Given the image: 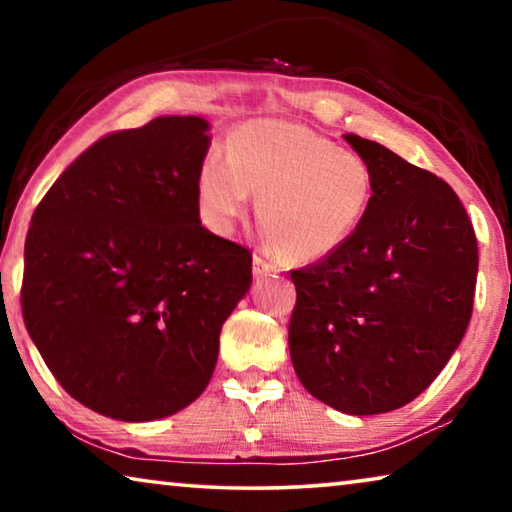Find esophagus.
Wrapping results in <instances>:
<instances>
[{"label":"esophagus","mask_w":512,"mask_h":512,"mask_svg":"<svg viewBox=\"0 0 512 512\" xmlns=\"http://www.w3.org/2000/svg\"><path fill=\"white\" fill-rule=\"evenodd\" d=\"M253 273L255 277H266V275H273L277 273V266L273 262H268L262 255H255L253 257Z\"/></svg>","instance_id":"obj_1"}]
</instances>
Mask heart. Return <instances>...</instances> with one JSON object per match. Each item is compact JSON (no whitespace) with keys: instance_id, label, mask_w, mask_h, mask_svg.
Returning a JSON list of instances; mask_svg holds the SVG:
<instances>
[{"instance_id":"1","label":"heart","mask_w":512,"mask_h":512,"mask_svg":"<svg viewBox=\"0 0 512 512\" xmlns=\"http://www.w3.org/2000/svg\"><path fill=\"white\" fill-rule=\"evenodd\" d=\"M375 171L352 149L287 119H253L210 151L196 173L203 221L230 235L250 194L268 244L289 262L311 264L339 253L375 201Z\"/></svg>"}]
</instances>
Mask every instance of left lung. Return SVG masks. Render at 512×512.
<instances>
[{
	"instance_id": "1",
	"label": "left lung",
	"mask_w": 512,
	"mask_h": 512,
	"mask_svg": "<svg viewBox=\"0 0 512 512\" xmlns=\"http://www.w3.org/2000/svg\"><path fill=\"white\" fill-rule=\"evenodd\" d=\"M343 137L375 171V201L339 253L291 271L289 352L316 400L375 415L415 400L452 359L472 316L479 250L445 180Z\"/></svg>"
}]
</instances>
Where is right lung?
<instances>
[{
  "label": "right lung",
  "instance_id": "1",
  "mask_svg": "<svg viewBox=\"0 0 512 512\" xmlns=\"http://www.w3.org/2000/svg\"><path fill=\"white\" fill-rule=\"evenodd\" d=\"M203 117L101 137L36 207L22 316L58 384L124 422L167 418L210 384L221 327L253 282L248 248L201 225Z\"/></svg>",
  "mask_w": 512,
  "mask_h": 512
}]
</instances>
